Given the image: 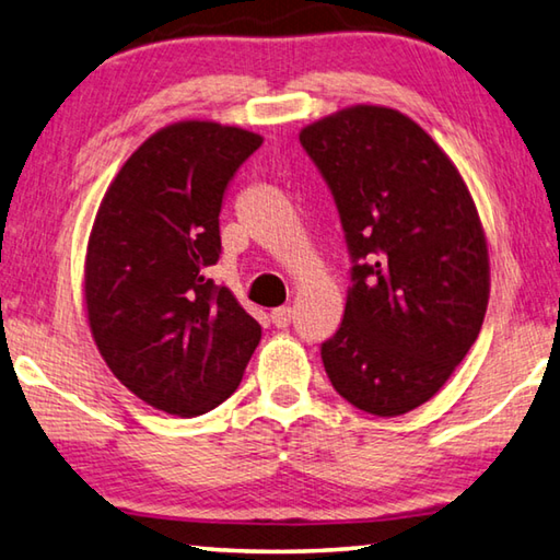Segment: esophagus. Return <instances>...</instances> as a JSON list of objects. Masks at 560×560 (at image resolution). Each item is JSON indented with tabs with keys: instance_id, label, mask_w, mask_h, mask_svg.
<instances>
[{
	"instance_id": "1",
	"label": "esophagus",
	"mask_w": 560,
	"mask_h": 560,
	"mask_svg": "<svg viewBox=\"0 0 560 560\" xmlns=\"http://www.w3.org/2000/svg\"><path fill=\"white\" fill-rule=\"evenodd\" d=\"M291 318H293L291 306H281V308H273L271 311V323L277 325V328H287V325L291 323Z\"/></svg>"
}]
</instances>
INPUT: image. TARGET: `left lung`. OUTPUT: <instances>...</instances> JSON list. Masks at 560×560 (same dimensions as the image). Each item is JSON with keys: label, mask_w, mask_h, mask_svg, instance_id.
<instances>
[{"label": "left lung", "mask_w": 560, "mask_h": 560, "mask_svg": "<svg viewBox=\"0 0 560 560\" xmlns=\"http://www.w3.org/2000/svg\"><path fill=\"white\" fill-rule=\"evenodd\" d=\"M332 190L352 283L323 342L342 399L401 416L441 392L480 335L490 254L451 156L399 109L352 105L301 129Z\"/></svg>", "instance_id": "left-lung-1"}]
</instances>
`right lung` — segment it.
<instances>
[{
    "instance_id": "obj_1",
    "label": "right lung",
    "mask_w": 560,
    "mask_h": 560,
    "mask_svg": "<svg viewBox=\"0 0 560 560\" xmlns=\"http://www.w3.org/2000/svg\"><path fill=\"white\" fill-rule=\"evenodd\" d=\"M261 135L183 119L151 135L109 183L85 252V311L112 374L141 401L200 416L232 396L261 325L208 279L220 206Z\"/></svg>"
}]
</instances>
